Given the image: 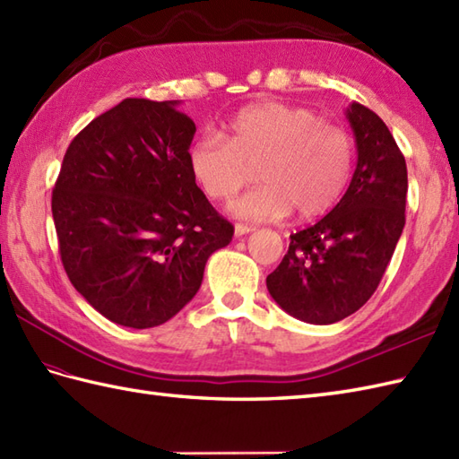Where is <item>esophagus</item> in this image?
<instances>
[{
	"label": "esophagus",
	"instance_id": "1",
	"mask_svg": "<svg viewBox=\"0 0 459 459\" xmlns=\"http://www.w3.org/2000/svg\"><path fill=\"white\" fill-rule=\"evenodd\" d=\"M252 230H255V227H248V224H235V237H245Z\"/></svg>",
	"mask_w": 459,
	"mask_h": 459
}]
</instances>
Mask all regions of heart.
Listing matches in <instances>:
<instances>
[{
	"mask_svg": "<svg viewBox=\"0 0 459 459\" xmlns=\"http://www.w3.org/2000/svg\"><path fill=\"white\" fill-rule=\"evenodd\" d=\"M195 181L209 199L230 201L258 168L260 187L230 204L247 221L301 219L331 211L349 187L355 145L339 126L304 106L268 100L240 108L229 120V138L207 132L189 152Z\"/></svg>",
	"mask_w": 459,
	"mask_h": 459,
	"instance_id": "b5f03b06",
	"label": "heart"
}]
</instances>
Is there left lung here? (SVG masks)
<instances>
[{"mask_svg": "<svg viewBox=\"0 0 459 459\" xmlns=\"http://www.w3.org/2000/svg\"><path fill=\"white\" fill-rule=\"evenodd\" d=\"M345 116L357 145L349 187L333 211L290 237L288 255L266 278L276 304L314 325L335 324L367 304L404 229V155L373 110L353 102Z\"/></svg>", "mask_w": 459, "mask_h": 459, "instance_id": "8db88e82", "label": "left lung"}]
</instances>
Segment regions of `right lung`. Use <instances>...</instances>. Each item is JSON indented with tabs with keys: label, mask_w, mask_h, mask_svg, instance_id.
<instances>
[{
	"label": "right lung",
	"mask_w": 459,
	"mask_h": 459,
	"mask_svg": "<svg viewBox=\"0 0 459 459\" xmlns=\"http://www.w3.org/2000/svg\"><path fill=\"white\" fill-rule=\"evenodd\" d=\"M179 100L126 99L68 145L53 189L66 276L114 324L148 329L189 304L235 227L189 165L195 124Z\"/></svg>",
	"instance_id": "obj_1"
}]
</instances>
